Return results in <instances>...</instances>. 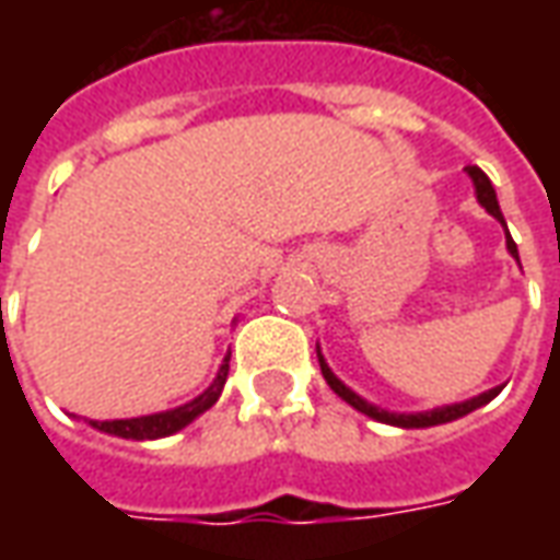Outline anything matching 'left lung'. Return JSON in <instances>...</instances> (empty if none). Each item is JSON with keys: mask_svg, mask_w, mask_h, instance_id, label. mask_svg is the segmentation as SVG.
<instances>
[{"mask_svg": "<svg viewBox=\"0 0 560 560\" xmlns=\"http://www.w3.org/2000/svg\"><path fill=\"white\" fill-rule=\"evenodd\" d=\"M465 171L470 173V179H474V185H477V200H480L482 207L492 212L494 219L504 224V215H501V207H498V197H494V188H492V183H489V176H486V173H482L477 164H470V167H465ZM506 248H510V255L518 260L516 243H513V236H510V233H506ZM320 372H324V377H327V384L332 387V393H339L341 399L348 401V405H353L357 411L369 413V417H372V420H377V422L401 425V429H425V425H441V422L458 420V417H465V413L477 411L480 405L492 401L494 396L501 393V387H494V389H489V393L477 396V399L462 401V405H446V408H434V411H425V413H389V411H381V408H375V405H369V401L360 399V396H357L353 389L345 387L339 377L329 372V365L324 363V357H320Z\"/></svg>", "mask_w": 560, "mask_h": 560, "instance_id": "left-lung-1", "label": "left lung"}]
</instances>
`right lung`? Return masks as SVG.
Masks as SVG:
<instances>
[{"label":"right lung","instance_id":"1","mask_svg":"<svg viewBox=\"0 0 560 560\" xmlns=\"http://www.w3.org/2000/svg\"><path fill=\"white\" fill-rule=\"evenodd\" d=\"M228 360L221 363L219 377L212 381V387L197 396L195 401H188L183 408L176 411H164V413H149V417H135V420H107V422H95L90 420L95 429H102L107 434H116V438H131V441H155V438H167V434L179 432L183 425L195 420L197 413L209 411L215 401H219L221 389H224V381H228Z\"/></svg>","mask_w":560,"mask_h":560}]
</instances>
